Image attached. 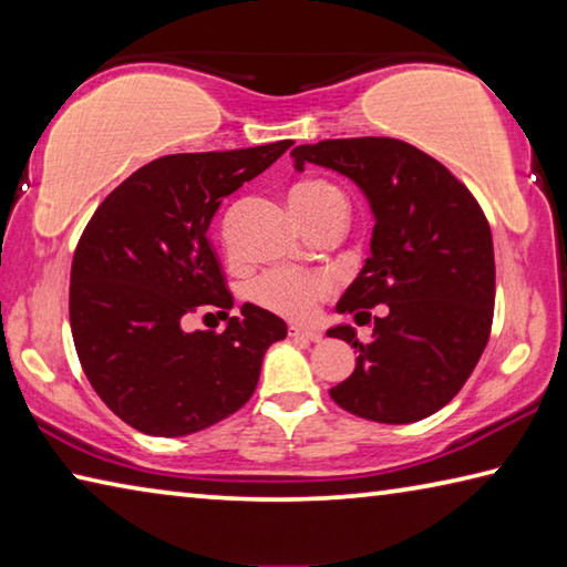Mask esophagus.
<instances>
[{"mask_svg":"<svg viewBox=\"0 0 567 567\" xmlns=\"http://www.w3.org/2000/svg\"><path fill=\"white\" fill-rule=\"evenodd\" d=\"M290 338H295V340H305V342H320V340H322V332H320V330L297 328V324H292V328H290Z\"/></svg>","mask_w":567,"mask_h":567,"instance_id":"34e87169","label":"esophagus"}]
</instances>
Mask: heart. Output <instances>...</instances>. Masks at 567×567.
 <instances>
[{"label":"heart","instance_id":"heart-1","mask_svg":"<svg viewBox=\"0 0 567 567\" xmlns=\"http://www.w3.org/2000/svg\"><path fill=\"white\" fill-rule=\"evenodd\" d=\"M292 213L307 227L328 217H348V199L324 179H305L290 192ZM330 277L322 272L272 270L252 285V300L265 310L290 320H310L318 302L330 292Z\"/></svg>","mask_w":567,"mask_h":567}]
</instances>
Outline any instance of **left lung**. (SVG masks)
<instances>
[{"instance_id": "8db88e82", "label": "left lung", "mask_w": 567, "mask_h": 567, "mask_svg": "<svg viewBox=\"0 0 567 567\" xmlns=\"http://www.w3.org/2000/svg\"><path fill=\"white\" fill-rule=\"evenodd\" d=\"M295 169L340 172L368 199L370 257L338 302L340 315L370 322L360 342L352 324L330 338L358 350L348 380L330 390L352 415L405 425L433 415L465 385L493 324L495 252L483 209L453 172L392 137L322 140L292 152Z\"/></svg>"}]
</instances>
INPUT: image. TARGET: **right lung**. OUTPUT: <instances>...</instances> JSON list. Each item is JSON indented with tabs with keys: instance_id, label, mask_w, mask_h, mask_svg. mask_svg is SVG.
Wrapping results in <instances>:
<instances>
[{
	"instance_id": "obj_1",
	"label": "right lung",
	"mask_w": 567,
	"mask_h": 567,
	"mask_svg": "<svg viewBox=\"0 0 567 567\" xmlns=\"http://www.w3.org/2000/svg\"><path fill=\"white\" fill-rule=\"evenodd\" d=\"M292 140L152 159L112 189L84 227L70 277V324L82 370L114 415L147 435L182 437L252 398L267 348L287 324L233 295L207 229L223 205ZM215 306L223 333L181 328ZM213 315V312H207Z\"/></svg>"
}]
</instances>
